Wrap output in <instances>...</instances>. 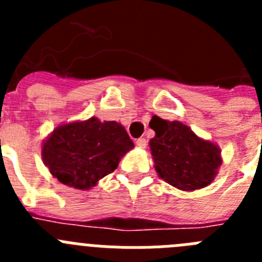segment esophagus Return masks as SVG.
Wrapping results in <instances>:
<instances>
[{"mask_svg":"<svg viewBox=\"0 0 262 262\" xmlns=\"http://www.w3.org/2000/svg\"><path fill=\"white\" fill-rule=\"evenodd\" d=\"M136 147L138 148H145L147 147V140L144 138H140L136 140Z\"/></svg>","mask_w":262,"mask_h":262,"instance_id":"obj_1","label":"esophagus"}]
</instances>
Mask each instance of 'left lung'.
I'll use <instances>...</instances> for the list:
<instances>
[{"mask_svg": "<svg viewBox=\"0 0 262 262\" xmlns=\"http://www.w3.org/2000/svg\"><path fill=\"white\" fill-rule=\"evenodd\" d=\"M152 128L149 149L159 177L182 191L198 190L214 181L222 165V151L215 143L201 139L178 120L157 118Z\"/></svg>", "mask_w": 262, "mask_h": 262, "instance_id": "1", "label": "left lung"}]
</instances>
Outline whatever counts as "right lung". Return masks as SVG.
<instances>
[{
	"label": "right lung",
	"mask_w": 262,
	"mask_h": 262,
	"mask_svg": "<svg viewBox=\"0 0 262 262\" xmlns=\"http://www.w3.org/2000/svg\"><path fill=\"white\" fill-rule=\"evenodd\" d=\"M134 148L124 127L92 117L57 126L41 145V159L62 185L89 190L118 168Z\"/></svg>",
	"instance_id": "add662e5"
}]
</instances>
